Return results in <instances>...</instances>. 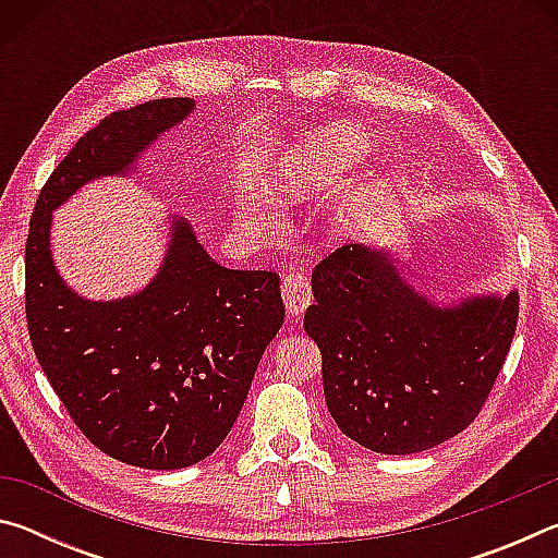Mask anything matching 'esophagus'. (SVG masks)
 <instances>
[{
    "mask_svg": "<svg viewBox=\"0 0 558 558\" xmlns=\"http://www.w3.org/2000/svg\"><path fill=\"white\" fill-rule=\"evenodd\" d=\"M282 302H286V310L290 317H302L307 305H310V280L305 272H288L282 278Z\"/></svg>",
    "mask_w": 558,
    "mask_h": 558,
    "instance_id": "obj_1",
    "label": "esophagus"
}]
</instances>
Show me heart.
<instances>
[{"label": "heart", "mask_w": 558, "mask_h": 558, "mask_svg": "<svg viewBox=\"0 0 558 558\" xmlns=\"http://www.w3.org/2000/svg\"><path fill=\"white\" fill-rule=\"evenodd\" d=\"M372 153V140L359 125L339 122L310 132L298 145L288 147L266 179V196L280 209H295L325 199L337 192L354 169ZM372 192H362L332 219V235L347 239L362 226L369 211ZM235 221L243 229L260 231L270 223L266 206L243 204L235 209Z\"/></svg>", "instance_id": "1"}]
</instances>
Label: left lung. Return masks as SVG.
I'll use <instances>...</instances> for the list:
<instances>
[{
    "mask_svg": "<svg viewBox=\"0 0 558 558\" xmlns=\"http://www.w3.org/2000/svg\"><path fill=\"white\" fill-rule=\"evenodd\" d=\"M305 332L323 352L325 401L347 438L411 456L465 430L512 344L519 292L430 298L391 245L352 243L313 270Z\"/></svg>",
    "mask_w": 558,
    "mask_h": 558,
    "instance_id": "obj_1",
    "label": "left lung"
}]
</instances>
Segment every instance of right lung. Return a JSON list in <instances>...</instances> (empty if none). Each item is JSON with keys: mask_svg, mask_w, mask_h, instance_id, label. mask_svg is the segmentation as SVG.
I'll list each match as a JSON object with an SVG mask.
<instances>
[{"mask_svg": "<svg viewBox=\"0 0 558 558\" xmlns=\"http://www.w3.org/2000/svg\"><path fill=\"white\" fill-rule=\"evenodd\" d=\"M192 98L112 112L73 145L34 206L26 239V323L34 354L93 446L147 470L209 458L229 436L253 374L286 319L280 278L211 260L192 223L167 216L159 268L128 295L75 292L53 260V211L106 177H137Z\"/></svg>", "mask_w": 558, "mask_h": 558, "instance_id": "obj_1", "label": "right lung"}]
</instances>
